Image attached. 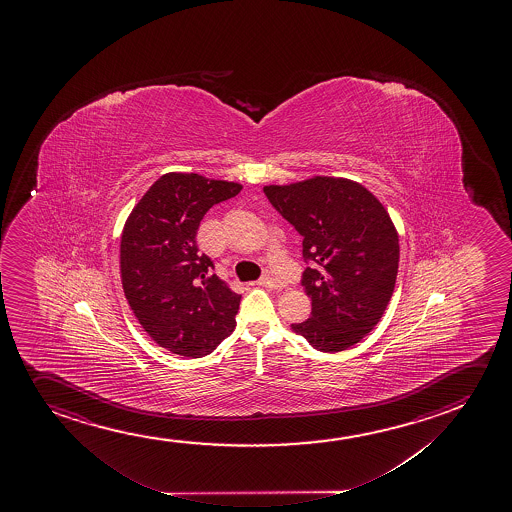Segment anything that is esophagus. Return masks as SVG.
<instances>
[{
    "instance_id": "34e87169",
    "label": "esophagus",
    "mask_w": 512,
    "mask_h": 512,
    "mask_svg": "<svg viewBox=\"0 0 512 512\" xmlns=\"http://www.w3.org/2000/svg\"><path fill=\"white\" fill-rule=\"evenodd\" d=\"M258 286L270 287V289H279V287H282V282L275 279V277H272V275H265V277H261V279L258 280Z\"/></svg>"
}]
</instances>
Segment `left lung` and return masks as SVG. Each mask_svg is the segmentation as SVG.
<instances>
[{
  "label": "left lung",
  "mask_w": 512,
  "mask_h": 512,
  "mask_svg": "<svg viewBox=\"0 0 512 512\" xmlns=\"http://www.w3.org/2000/svg\"><path fill=\"white\" fill-rule=\"evenodd\" d=\"M268 202L303 237L301 286L312 298L296 333L321 352L361 341L382 319L396 286L399 237L378 198L348 179L265 186Z\"/></svg>",
  "instance_id": "1"
}]
</instances>
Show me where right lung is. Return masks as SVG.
Masks as SVG:
<instances>
[{"label":"right lung","mask_w":512,"mask_h":512,"mask_svg":"<svg viewBox=\"0 0 512 512\" xmlns=\"http://www.w3.org/2000/svg\"><path fill=\"white\" fill-rule=\"evenodd\" d=\"M240 190L171 172L144 193L123 226V293L144 331L172 354L204 357L235 328L242 296L212 273V259L198 253L197 232L212 205Z\"/></svg>","instance_id":"add662e5"}]
</instances>
